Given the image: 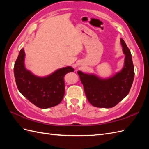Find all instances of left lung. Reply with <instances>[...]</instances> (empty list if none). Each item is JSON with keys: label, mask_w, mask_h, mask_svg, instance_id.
I'll list each match as a JSON object with an SVG mask.
<instances>
[{"label": "left lung", "mask_w": 149, "mask_h": 149, "mask_svg": "<svg viewBox=\"0 0 149 149\" xmlns=\"http://www.w3.org/2000/svg\"><path fill=\"white\" fill-rule=\"evenodd\" d=\"M125 55L124 65L119 72L103 79L94 74L78 71L81 82L88 101L94 107L111 108L123 100L129 93L134 78L132 55L123 39H120Z\"/></svg>", "instance_id": "8db88e82"}]
</instances>
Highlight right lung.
Wrapping results in <instances>:
<instances>
[{"instance_id":"right-lung-1","label":"right lung","mask_w":149,"mask_h":149,"mask_svg":"<svg viewBox=\"0 0 149 149\" xmlns=\"http://www.w3.org/2000/svg\"><path fill=\"white\" fill-rule=\"evenodd\" d=\"M25 56L24 48H22L13 68L19 91L29 101L42 109L59 104L65 94L64 76L73 72L74 68L71 66L61 68L47 76L39 77L26 69Z\"/></svg>"}]
</instances>
